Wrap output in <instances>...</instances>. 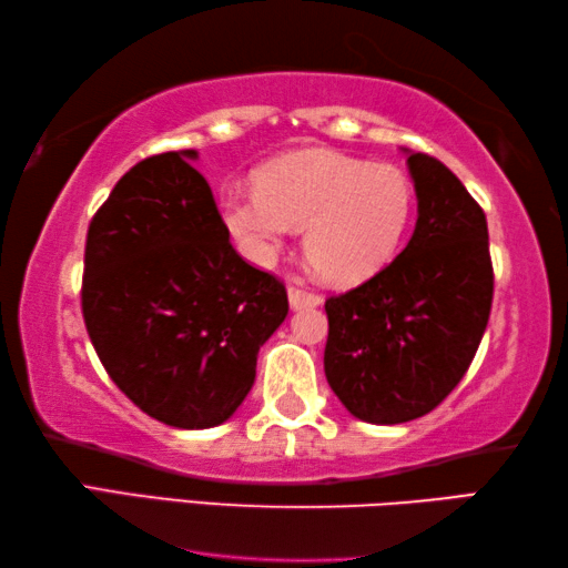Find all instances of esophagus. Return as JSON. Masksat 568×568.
I'll use <instances>...</instances> for the list:
<instances>
[{
  "label": "esophagus",
  "instance_id": "esophagus-1",
  "mask_svg": "<svg viewBox=\"0 0 568 568\" xmlns=\"http://www.w3.org/2000/svg\"><path fill=\"white\" fill-rule=\"evenodd\" d=\"M286 294H290L292 310H304V306H320L322 304V296L320 294L306 292V290H302V286H290V290H286Z\"/></svg>",
  "mask_w": 568,
  "mask_h": 568
}]
</instances>
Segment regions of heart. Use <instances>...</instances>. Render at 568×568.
<instances>
[{
	"label": "heart",
	"instance_id": "1",
	"mask_svg": "<svg viewBox=\"0 0 568 568\" xmlns=\"http://www.w3.org/2000/svg\"><path fill=\"white\" fill-rule=\"evenodd\" d=\"M415 185L403 169L332 151H296L256 171V189L221 196V219L248 258L266 264L294 229L306 262L332 284L375 276L403 241Z\"/></svg>",
	"mask_w": 568,
	"mask_h": 568
}]
</instances>
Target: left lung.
<instances>
[{
	"instance_id": "obj_1",
	"label": "left lung",
	"mask_w": 568,
	"mask_h": 568,
	"mask_svg": "<svg viewBox=\"0 0 568 568\" xmlns=\"http://www.w3.org/2000/svg\"><path fill=\"white\" fill-rule=\"evenodd\" d=\"M405 153L417 196L410 241L369 282L324 304V375L372 425L415 420L453 393L494 302L486 213L440 161Z\"/></svg>"
}]
</instances>
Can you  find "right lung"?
I'll use <instances>...</instances> for the list:
<instances>
[{"instance_id":"add662e5","label":"right lung","mask_w":568,"mask_h":568,"mask_svg":"<svg viewBox=\"0 0 568 568\" xmlns=\"http://www.w3.org/2000/svg\"><path fill=\"white\" fill-rule=\"evenodd\" d=\"M196 158H145L115 183L90 221L82 276V317L110 379L181 430L239 410L290 312L284 284L229 244Z\"/></svg>"}]
</instances>
